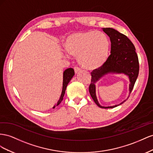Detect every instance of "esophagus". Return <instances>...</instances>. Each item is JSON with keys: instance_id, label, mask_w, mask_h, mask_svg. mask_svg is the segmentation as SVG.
Returning <instances> with one entry per match:
<instances>
[{"instance_id": "1", "label": "esophagus", "mask_w": 153, "mask_h": 153, "mask_svg": "<svg viewBox=\"0 0 153 153\" xmlns=\"http://www.w3.org/2000/svg\"><path fill=\"white\" fill-rule=\"evenodd\" d=\"M74 71H75L76 74H77V73H79V72H81V69L79 67H74Z\"/></svg>"}]
</instances>
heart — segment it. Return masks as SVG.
<instances>
[{
  "label": "heart",
  "mask_w": 153,
  "mask_h": 153,
  "mask_svg": "<svg viewBox=\"0 0 153 153\" xmlns=\"http://www.w3.org/2000/svg\"><path fill=\"white\" fill-rule=\"evenodd\" d=\"M64 47L68 54L77 57L81 67L94 70L101 67L106 62L110 42L105 33L87 30L69 35Z\"/></svg>",
  "instance_id": "obj_1"
}]
</instances>
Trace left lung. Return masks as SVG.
I'll return each instance as SVG.
<instances>
[{"label": "left lung", "mask_w": 153, "mask_h": 153, "mask_svg": "<svg viewBox=\"0 0 153 153\" xmlns=\"http://www.w3.org/2000/svg\"><path fill=\"white\" fill-rule=\"evenodd\" d=\"M103 31L110 37L111 41V52L106 62L101 67L93 70L91 72V83L89 86V92L95 103L102 108H113L119 105L104 107L99 104L95 95V83L104 74L110 72L124 73L129 76L130 80L129 92L132 91L139 73L138 58L133 43L124 34L117 30L106 27Z\"/></svg>", "instance_id": "left-lung-1"}]
</instances>
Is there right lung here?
<instances>
[{"mask_svg":"<svg viewBox=\"0 0 153 153\" xmlns=\"http://www.w3.org/2000/svg\"><path fill=\"white\" fill-rule=\"evenodd\" d=\"M74 76V69L72 68H69L65 70L63 72V89H62V95H61L60 99L58 102L57 106L59 105V104L61 103L63 101V99L64 97V95L65 93V90H66L67 85L68 84V82H70V81L71 80V79L72 78V77ZM56 106H54L53 107L55 108Z\"/></svg>","mask_w":153,"mask_h":153,"instance_id":"right-lung-1","label":"right lung"}]
</instances>
